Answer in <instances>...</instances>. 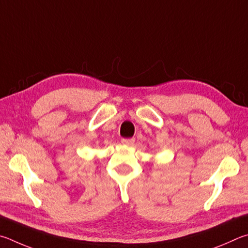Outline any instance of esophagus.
Returning <instances> with one entry per match:
<instances>
[{"label":"esophagus","instance_id":"34e87169","mask_svg":"<svg viewBox=\"0 0 248 248\" xmlns=\"http://www.w3.org/2000/svg\"><path fill=\"white\" fill-rule=\"evenodd\" d=\"M134 142H135V140H134V138H129V140H122V144L125 146H133Z\"/></svg>","mask_w":248,"mask_h":248}]
</instances>
